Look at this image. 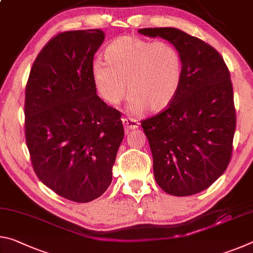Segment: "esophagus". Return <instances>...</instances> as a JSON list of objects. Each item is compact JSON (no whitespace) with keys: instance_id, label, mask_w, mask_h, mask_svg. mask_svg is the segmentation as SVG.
<instances>
[{"instance_id":"esophagus-1","label":"esophagus","mask_w":253,"mask_h":253,"mask_svg":"<svg viewBox=\"0 0 253 253\" xmlns=\"http://www.w3.org/2000/svg\"><path fill=\"white\" fill-rule=\"evenodd\" d=\"M122 122L124 124V126L127 130H131V129H136V128H138L139 123L137 119L135 118H130V117H124L122 119Z\"/></svg>"}]
</instances>
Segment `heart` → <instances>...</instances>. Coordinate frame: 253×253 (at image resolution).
Instances as JSON below:
<instances>
[{"label": "heart", "mask_w": 253, "mask_h": 253, "mask_svg": "<svg viewBox=\"0 0 253 253\" xmlns=\"http://www.w3.org/2000/svg\"><path fill=\"white\" fill-rule=\"evenodd\" d=\"M104 58L105 62L92 63L91 77L99 96L109 105L118 106L129 91L132 114L146 108L158 113L172 104L181 89L182 57L169 42L124 36L107 45Z\"/></svg>", "instance_id": "obj_1"}]
</instances>
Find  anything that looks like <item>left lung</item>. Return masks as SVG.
<instances>
[{
  "mask_svg": "<svg viewBox=\"0 0 253 253\" xmlns=\"http://www.w3.org/2000/svg\"><path fill=\"white\" fill-rule=\"evenodd\" d=\"M178 50L183 80L176 98L142 127L153 155L154 176L166 193H200L219 178L232 155L235 109L230 72L223 58L204 41L175 28H147Z\"/></svg>",
  "mask_w": 253,
  "mask_h": 253,
  "instance_id": "obj_1",
  "label": "left lung"
}]
</instances>
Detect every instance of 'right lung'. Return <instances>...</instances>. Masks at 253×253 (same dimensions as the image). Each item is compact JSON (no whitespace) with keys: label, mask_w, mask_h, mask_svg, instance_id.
I'll list each match as a JSON object with an SVG mask.
<instances>
[{"label":"right lung","mask_w":253,"mask_h":253,"mask_svg":"<svg viewBox=\"0 0 253 253\" xmlns=\"http://www.w3.org/2000/svg\"><path fill=\"white\" fill-rule=\"evenodd\" d=\"M99 29L59 33L34 61L25 88V140L33 169L54 193L78 203L106 192L124 138L122 114L97 95Z\"/></svg>","instance_id":"obj_1"}]
</instances>
